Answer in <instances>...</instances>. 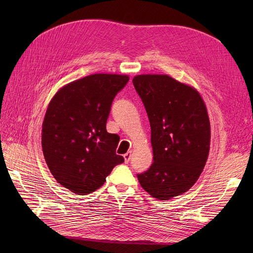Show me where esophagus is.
<instances>
[{"label":"esophagus","mask_w":253,"mask_h":253,"mask_svg":"<svg viewBox=\"0 0 253 253\" xmlns=\"http://www.w3.org/2000/svg\"><path fill=\"white\" fill-rule=\"evenodd\" d=\"M130 159H131V151L127 152V153L124 155V160H125L126 163H128V162L130 161Z\"/></svg>","instance_id":"1"}]
</instances>
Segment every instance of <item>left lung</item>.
Segmentation results:
<instances>
[{
	"instance_id": "1",
	"label": "left lung",
	"mask_w": 253,
	"mask_h": 253,
	"mask_svg": "<svg viewBox=\"0 0 253 253\" xmlns=\"http://www.w3.org/2000/svg\"><path fill=\"white\" fill-rule=\"evenodd\" d=\"M148 113L153 164L137 174L142 189L158 200L189 191L202 173L210 149V122L199 92L167 75L132 80Z\"/></svg>"
}]
</instances>
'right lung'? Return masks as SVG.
Masks as SVG:
<instances>
[{
    "instance_id": "add662e5",
    "label": "right lung",
    "mask_w": 253,
    "mask_h": 253,
    "mask_svg": "<svg viewBox=\"0 0 253 253\" xmlns=\"http://www.w3.org/2000/svg\"><path fill=\"white\" fill-rule=\"evenodd\" d=\"M128 81L126 75H90L63 86L48 105L42 126L45 161L57 182L77 195L96 191L124 162L116 154L120 138L106 131V120Z\"/></svg>"
}]
</instances>
